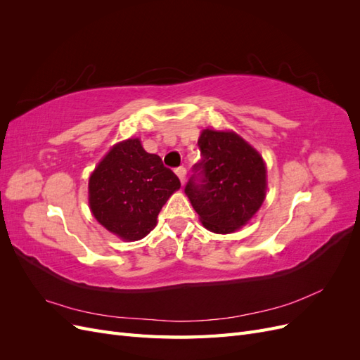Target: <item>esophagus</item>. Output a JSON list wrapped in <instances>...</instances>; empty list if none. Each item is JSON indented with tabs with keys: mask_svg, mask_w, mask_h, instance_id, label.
<instances>
[{
	"mask_svg": "<svg viewBox=\"0 0 360 360\" xmlns=\"http://www.w3.org/2000/svg\"><path fill=\"white\" fill-rule=\"evenodd\" d=\"M176 174H177V177L180 179L181 184H184V181H186V168H184V167L176 168Z\"/></svg>",
	"mask_w": 360,
	"mask_h": 360,
	"instance_id": "34e87169",
	"label": "esophagus"
}]
</instances>
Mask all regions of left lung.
<instances>
[{
	"label": "left lung",
	"mask_w": 360,
	"mask_h": 360,
	"mask_svg": "<svg viewBox=\"0 0 360 360\" xmlns=\"http://www.w3.org/2000/svg\"><path fill=\"white\" fill-rule=\"evenodd\" d=\"M198 147L201 160L193 165L184 192L207 230L234 233L266 198V163L252 146L230 130L204 129Z\"/></svg>",
	"instance_id": "left-lung-1"
}]
</instances>
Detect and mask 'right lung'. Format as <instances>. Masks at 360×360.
<instances>
[{
    "instance_id": "obj_1",
    "label": "right lung",
    "mask_w": 360,
    "mask_h": 360,
    "mask_svg": "<svg viewBox=\"0 0 360 360\" xmlns=\"http://www.w3.org/2000/svg\"><path fill=\"white\" fill-rule=\"evenodd\" d=\"M180 180L147 153L138 138L115 144L91 172L89 202L93 216L108 231L126 242L146 237Z\"/></svg>"
}]
</instances>
